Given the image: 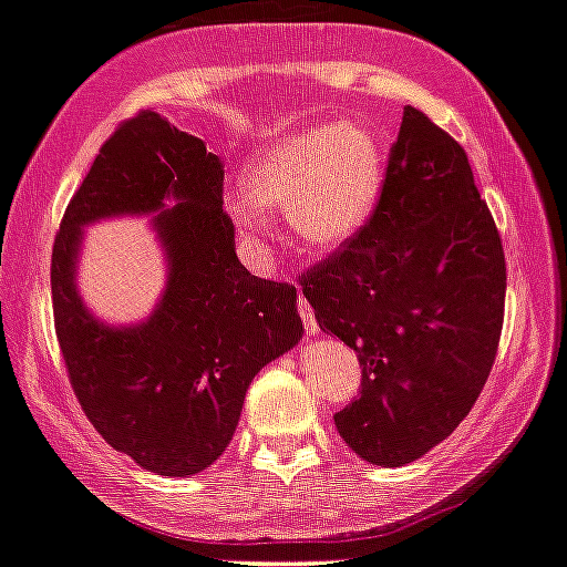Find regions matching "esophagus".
Wrapping results in <instances>:
<instances>
[{"label":"esophagus","instance_id":"34e87169","mask_svg":"<svg viewBox=\"0 0 567 567\" xmlns=\"http://www.w3.org/2000/svg\"><path fill=\"white\" fill-rule=\"evenodd\" d=\"M297 311H300V319H302V324H306V333L308 336H313L319 330V324H317V317H313V308L308 306V300L306 297H297Z\"/></svg>","mask_w":567,"mask_h":567}]
</instances>
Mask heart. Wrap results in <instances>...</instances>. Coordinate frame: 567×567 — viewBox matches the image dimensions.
<instances>
[{
	"label": "heart",
	"instance_id": "obj_1",
	"mask_svg": "<svg viewBox=\"0 0 567 567\" xmlns=\"http://www.w3.org/2000/svg\"><path fill=\"white\" fill-rule=\"evenodd\" d=\"M254 204L289 215L297 237L311 248H339L355 237L383 189V148L372 132L352 123L308 128L265 145L243 176ZM250 200H231L243 237L259 243L267 220Z\"/></svg>",
	"mask_w": 567,
	"mask_h": 567
}]
</instances>
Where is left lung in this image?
Here are the masks:
<instances>
[{
    "instance_id": "obj_1",
    "label": "left lung",
    "mask_w": 567,
    "mask_h": 567,
    "mask_svg": "<svg viewBox=\"0 0 567 567\" xmlns=\"http://www.w3.org/2000/svg\"><path fill=\"white\" fill-rule=\"evenodd\" d=\"M300 286L363 367L361 394L333 416L355 455L405 466L452 435L496 361L507 291L463 145L408 106L372 217Z\"/></svg>"
}]
</instances>
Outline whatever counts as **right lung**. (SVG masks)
<instances>
[{
  "mask_svg": "<svg viewBox=\"0 0 567 567\" xmlns=\"http://www.w3.org/2000/svg\"><path fill=\"white\" fill-rule=\"evenodd\" d=\"M117 214H154L168 261L155 313L123 329L95 320L75 291L81 228ZM52 306L85 416L112 450L162 476L209 468L231 444L250 380L302 336L295 286L250 276L237 259L220 159L148 110L101 145L65 209Z\"/></svg>",
  "mask_w": 567,
  "mask_h": 567,
  "instance_id": "1",
  "label": "right lung"
}]
</instances>
